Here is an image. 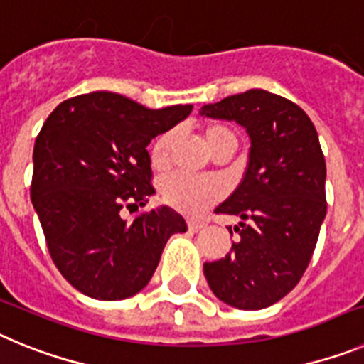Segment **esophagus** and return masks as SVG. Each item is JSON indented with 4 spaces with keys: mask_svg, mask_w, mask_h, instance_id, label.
I'll list each match as a JSON object with an SVG mask.
<instances>
[{
    "mask_svg": "<svg viewBox=\"0 0 364 364\" xmlns=\"http://www.w3.org/2000/svg\"><path fill=\"white\" fill-rule=\"evenodd\" d=\"M204 226H205V222L197 220V218H189V220H188L189 231H198V230H202Z\"/></svg>",
    "mask_w": 364,
    "mask_h": 364,
    "instance_id": "esophagus-1",
    "label": "esophagus"
}]
</instances>
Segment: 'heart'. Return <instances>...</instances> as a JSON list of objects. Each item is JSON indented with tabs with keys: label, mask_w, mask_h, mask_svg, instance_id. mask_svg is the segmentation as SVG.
Listing matches in <instances>:
<instances>
[{
	"label": "heart",
	"mask_w": 364,
	"mask_h": 364,
	"mask_svg": "<svg viewBox=\"0 0 364 364\" xmlns=\"http://www.w3.org/2000/svg\"><path fill=\"white\" fill-rule=\"evenodd\" d=\"M175 134L171 131L160 134L153 142L149 151L151 166L154 169H164L169 159V149H171ZM224 140H235V134L224 125H210L204 129V142L208 149H213L218 142ZM222 195L220 186L211 178H195V176L184 175H169L162 182V197L169 205L184 213H198L205 205L213 204Z\"/></svg>",
	"instance_id": "obj_1"
}]
</instances>
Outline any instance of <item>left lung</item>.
I'll list each match as a JSON object with an SVG mask.
<instances>
[{"instance_id": "left-lung-1", "label": "left lung", "mask_w": 364, "mask_h": 364, "mask_svg": "<svg viewBox=\"0 0 364 364\" xmlns=\"http://www.w3.org/2000/svg\"><path fill=\"white\" fill-rule=\"evenodd\" d=\"M200 117L235 122L250 138L242 182L217 208L240 218L233 228L240 239L205 262V281L230 306L262 310L301 281L326 217L319 136L299 105L262 89L202 105Z\"/></svg>"}]
</instances>
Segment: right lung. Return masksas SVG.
<instances>
[{"instance_id": "add662e5", "label": "right lung", "mask_w": 364, "mask_h": 364, "mask_svg": "<svg viewBox=\"0 0 364 364\" xmlns=\"http://www.w3.org/2000/svg\"><path fill=\"white\" fill-rule=\"evenodd\" d=\"M193 105L147 109L95 91L58 105L32 153L31 198L54 264L83 295L120 301L146 288L175 233L188 230L169 205L134 220L124 208L153 195L147 146L189 117Z\"/></svg>"}]
</instances>
